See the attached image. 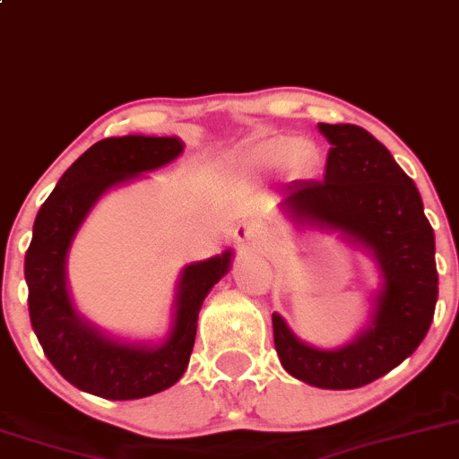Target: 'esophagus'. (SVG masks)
Here are the masks:
<instances>
[{"mask_svg": "<svg viewBox=\"0 0 459 459\" xmlns=\"http://www.w3.org/2000/svg\"><path fill=\"white\" fill-rule=\"evenodd\" d=\"M262 239H264L262 229L257 224H253V221H244V224H239L235 229V242H238L239 248L257 247V244H262Z\"/></svg>", "mask_w": 459, "mask_h": 459, "instance_id": "esophagus-1", "label": "esophagus"}]
</instances>
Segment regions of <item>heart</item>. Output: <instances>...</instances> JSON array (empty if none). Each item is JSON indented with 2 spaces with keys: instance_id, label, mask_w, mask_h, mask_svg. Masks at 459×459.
<instances>
[{
  "instance_id": "obj_1",
  "label": "heart",
  "mask_w": 459,
  "mask_h": 459,
  "mask_svg": "<svg viewBox=\"0 0 459 459\" xmlns=\"http://www.w3.org/2000/svg\"><path fill=\"white\" fill-rule=\"evenodd\" d=\"M284 163L289 175L307 177L318 168V145L307 136H266L242 150L238 168L244 172H271Z\"/></svg>"
}]
</instances>
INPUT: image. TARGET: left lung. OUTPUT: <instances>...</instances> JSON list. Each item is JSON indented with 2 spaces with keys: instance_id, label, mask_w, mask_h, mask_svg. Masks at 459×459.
Instances as JSON below:
<instances>
[{
  "instance_id": "8db88e82",
  "label": "left lung",
  "mask_w": 459,
  "mask_h": 459,
  "mask_svg": "<svg viewBox=\"0 0 459 459\" xmlns=\"http://www.w3.org/2000/svg\"><path fill=\"white\" fill-rule=\"evenodd\" d=\"M329 141L323 179L293 181L282 208L298 226L341 230L381 271L366 327L336 350L302 342L273 314L275 352L284 370L325 390H352L388 375L411 357L433 323L437 302L435 233L415 181L359 126L318 123Z\"/></svg>"
}]
</instances>
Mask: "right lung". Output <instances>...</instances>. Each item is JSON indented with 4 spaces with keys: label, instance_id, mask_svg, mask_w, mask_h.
<instances>
[{
    "label": "right lung",
    "instance_id": "add662e5",
    "mask_svg": "<svg viewBox=\"0 0 459 459\" xmlns=\"http://www.w3.org/2000/svg\"><path fill=\"white\" fill-rule=\"evenodd\" d=\"M184 152L177 136H111L93 143L60 177L39 208L24 257L29 314L44 354L78 390L102 399H141L170 388L193 354L204 298L229 273L233 251L184 266L172 329L161 342L118 341L75 311L66 287V253L84 217L107 190L168 166Z\"/></svg>",
    "mask_w": 459,
    "mask_h": 459
}]
</instances>
